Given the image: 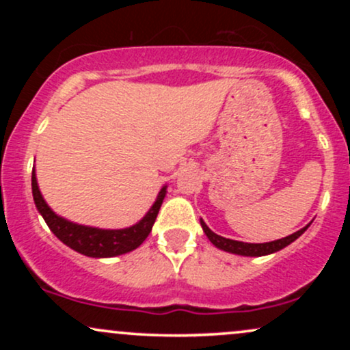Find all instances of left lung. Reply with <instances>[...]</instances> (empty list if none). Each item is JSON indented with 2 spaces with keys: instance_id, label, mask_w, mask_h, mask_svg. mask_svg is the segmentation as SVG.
I'll list each match as a JSON object with an SVG mask.
<instances>
[{
  "instance_id": "obj_1",
  "label": "left lung",
  "mask_w": 350,
  "mask_h": 350,
  "mask_svg": "<svg viewBox=\"0 0 350 350\" xmlns=\"http://www.w3.org/2000/svg\"><path fill=\"white\" fill-rule=\"evenodd\" d=\"M200 226H202L204 232H206L207 239L211 240V242L214 243L217 248L230 252V253H237V255H243V256H262V255H270V253L278 252V250H281V248L286 247V245L295 242V240L298 239V237L303 235L304 230L309 227V226H306L304 228H301V230L295 232L293 235H288V237H284V239L275 240V242L245 243V242H237V240H230V239H226V237H220V235L214 234V232H212L211 228L204 224V220H200Z\"/></svg>"
}]
</instances>
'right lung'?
<instances>
[{"instance_id":"add662e5","label":"right lung","mask_w":350,"mask_h":350,"mask_svg":"<svg viewBox=\"0 0 350 350\" xmlns=\"http://www.w3.org/2000/svg\"><path fill=\"white\" fill-rule=\"evenodd\" d=\"M164 196H166V187H163L159 191L158 199L152 204L150 212L133 227L122 228V230H102V228L77 226V224H72L69 220L55 215L51 211L46 200L42 199L33 170V198L36 207L41 212V215L44 217L47 226H49L52 234L57 237L60 242L70 247L72 250L87 256H94V258H107V256L123 255V253L138 248L146 240V237L150 235L152 224H154L159 207L163 204Z\"/></svg>"}]
</instances>
